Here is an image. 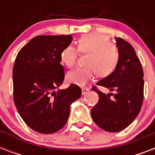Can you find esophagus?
Masks as SVG:
<instances>
[{
	"instance_id": "34e87169",
	"label": "esophagus",
	"mask_w": 155,
	"mask_h": 155,
	"mask_svg": "<svg viewBox=\"0 0 155 155\" xmlns=\"http://www.w3.org/2000/svg\"><path fill=\"white\" fill-rule=\"evenodd\" d=\"M88 91H89V89L88 88H87V87H83L82 88V94L83 95H86L88 92Z\"/></svg>"
}]
</instances>
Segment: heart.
I'll list each match as a JSON object with an SVG mask.
<instances>
[{"instance_id":"obj_1","label":"heart","mask_w":155,"mask_h":155,"mask_svg":"<svg viewBox=\"0 0 155 155\" xmlns=\"http://www.w3.org/2000/svg\"><path fill=\"white\" fill-rule=\"evenodd\" d=\"M78 51L88 54L86 68H76L68 72L67 79L71 84L84 86L97 74L99 77H106L115 71L120 60V51L115 44L110 42L106 35L87 34L77 41ZM77 50L68 46L61 52V62L68 68L74 67L77 58Z\"/></svg>"}]
</instances>
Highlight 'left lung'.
<instances>
[{"label":"left lung","mask_w":155,"mask_h":155,"mask_svg":"<svg viewBox=\"0 0 155 155\" xmlns=\"http://www.w3.org/2000/svg\"><path fill=\"white\" fill-rule=\"evenodd\" d=\"M116 42L120 51L117 67L97 84L114 94L103 93L96 86L92 88L99 95L98 103L91 110L92 119L102 130L112 133L121 131L135 120L144 97L143 70L134 47L120 38H116Z\"/></svg>","instance_id":"left-lung-1"}]
</instances>
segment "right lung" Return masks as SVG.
<instances>
[{"label":"right lung","mask_w":155,"mask_h":155,"mask_svg":"<svg viewBox=\"0 0 155 155\" xmlns=\"http://www.w3.org/2000/svg\"><path fill=\"white\" fill-rule=\"evenodd\" d=\"M71 35H40L19 51L13 69V101L25 123L40 134H52L68 121L71 104L82 91L71 84L58 90L64 80L61 52L70 45Z\"/></svg>","instance_id":"right-lung-1"}]
</instances>
